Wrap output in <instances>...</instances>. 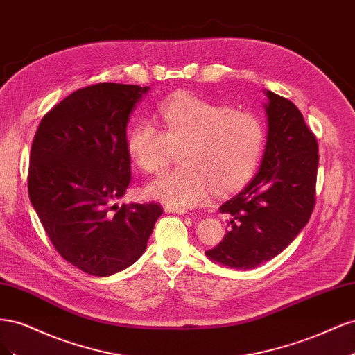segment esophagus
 Returning a JSON list of instances; mask_svg holds the SVG:
<instances>
[{"label": "esophagus", "mask_w": 355, "mask_h": 355, "mask_svg": "<svg viewBox=\"0 0 355 355\" xmlns=\"http://www.w3.org/2000/svg\"><path fill=\"white\" fill-rule=\"evenodd\" d=\"M164 211L166 213H176V214H185L187 213L185 209L175 207V206H164Z\"/></svg>", "instance_id": "1"}]
</instances>
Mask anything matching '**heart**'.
<instances>
[{
	"instance_id": "1",
	"label": "heart",
	"mask_w": 355,
	"mask_h": 355,
	"mask_svg": "<svg viewBox=\"0 0 355 355\" xmlns=\"http://www.w3.org/2000/svg\"><path fill=\"white\" fill-rule=\"evenodd\" d=\"M161 128L137 121L127 149L139 168L163 171L180 149L182 166L158 178L145 194L167 206L192 207L210 194H230L244 187L259 167L265 127L249 111H234L197 96H176L159 108Z\"/></svg>"
}]
</instances>
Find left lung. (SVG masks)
Instances as JSON below:
<instances>
[{"instance_id": "left-lung-1", "label": "left lung", "mask_w": 355, "mask_h": 355, "mask_svg": "<svg viewBox=\"0 0 355 355\" xmlns=\"http://www.w3.org/2000/svg\"><path fill=\"white\" fill-rule=\"evenodd\" d=\"M268 139L259 173L220 206L231 216L223 240L207 250L235 270L272 259L308 223L315 206L318 144L293 102L266 92Z\"/></svg>"}]
</instances>
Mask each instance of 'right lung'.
Returning <instances> with one entry per match:
<instances>
[{"instance_id":"add662e5","label":"right lung","mask_w":355,"mask_h":355,"mask_svg":"<svg viewBox=\"0 0 355 355\" xmlns=\"http://www.w3.org/2000/svg\"><path fill=\"white\" fill-rule=\"evenodd\" d=\"M148 89L83 87L42 116L32 141V206L58 253L90 275H111L136 262L163 214L157 202L115 204L132 180L128 115Z\"/></svg>"}]
</instances>
